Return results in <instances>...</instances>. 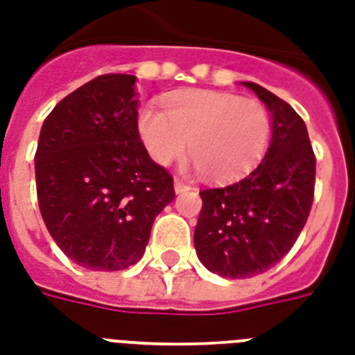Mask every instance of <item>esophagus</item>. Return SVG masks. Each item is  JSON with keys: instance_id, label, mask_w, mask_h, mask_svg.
<instances>
[{"instance_id": "1", "label": "esophagus", "mask_w": 355, "mask_h": 355, "mask_svg": "<svg viewBox=\"0 0 355 355\" xmlns=\"http://www.w3.org/2000/svg\"><path fill=\"white\" fill-rule=\"evenodd\" d=\"M186 189H189L188 184L182 182L180 178H175V191H177V193H182V191H186Z\"/></svg>"}]
</instances>
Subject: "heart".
<instances>
[{
  "label": "heart",
  "mask_w": 355,
  "mask_h": 355,
  "mask_svg": "<svg viewBox=\"0 0 355 355\" xmlns=\"http://www.w3.org/2000/svg\"><path fill=\"white\" fill-rule=\"evenodd\" d=\"M141 108L139 136L150 158L162 166L189 155L206 178L228 180L252 169L270 144L272 121L259 101L216 90L173 94Z\"/></svg>",
  "instance_id": "b5f03b06"
}]
</instances>
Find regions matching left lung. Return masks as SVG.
I'll return each instance as SVG.
<instances>
[{
	"label": "left lung",
	"instance_id": "8db88e82",
	"mask_svg": "<svg viewBox=\"0 0 355 355\" xmlns=\"http://www.w3.org/2000/svg\"><path fill=\"white\" fill-rule=\"evenodd\" d=\"M243 86L272 114L270 145L247 177L200 191L193 236L206 269L225 278H250L278 263L302 232L315 193L317 160L304 119L272 92Z\"/></svg>",
	"mask_w": 355,
	"mask_h": 355
}]
</instances>
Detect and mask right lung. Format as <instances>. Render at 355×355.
Returning a JSON list of instances; mask_svg holds the SVG:
<instances>
[{
	"instance_id": "right-lung-1",
	"label": "right lung",
	"mask_w": 355,
	"mask_h": 355,
	"mask_svg": "<svg viewBox=\"0 0 355 355\" xmlns=\"http://www.w3.org/2000/svg\"><path fill=\"white\" fill-rule=\"evenodd\" d=\"M134 75L107 73L53 108L35 155L42 219L60 250L92 270L144 256L173 177L150 160L138 130Z\"/></svg>"
}]
</instances>
